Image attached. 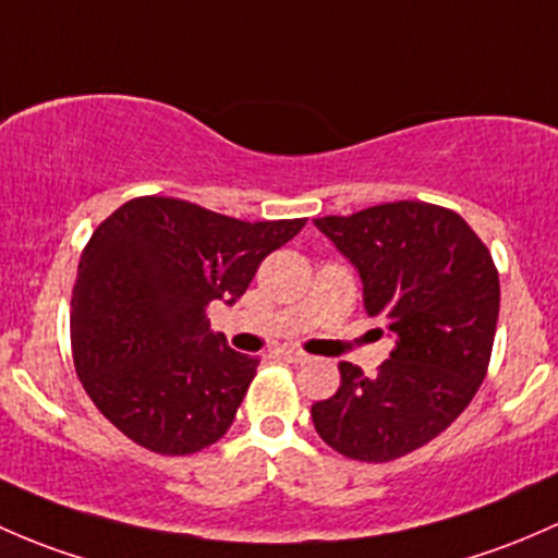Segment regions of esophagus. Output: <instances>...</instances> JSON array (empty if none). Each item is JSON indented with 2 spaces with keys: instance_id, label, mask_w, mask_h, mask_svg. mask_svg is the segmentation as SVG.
<instances>
[{
  "instance_id": "esophagus-1",
  "label": "esophagus",
  "mask_w": 558,
  "mask_h": 558,
  "mask_svg": "<svg viewBox=\"0 0 558 558\" xmlns=\"http://www.w3.org/2000/svg\"><path fill=\"white\" fill-rule=\"evenodd\" d=\"M277 354H279V357H284L287 363H303V360L308 357V354L298 352V349H277Z\"/></svg>"
}]
</instances>
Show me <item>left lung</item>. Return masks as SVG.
<instances>
[{"mask_svg":"<svg viewBox=\"0 0 558 558\" xmlns=\"http://www.w3.org/2000/svg\"><path fill=\"white\" fill-rule=\"evenodd\" d=\"M314 226L363 279L367 317L395 349L376 376L341 363V387L312 405L330 449L392 462L422 449L470 405L492 360L499 274L473 228L444 206L395 201Z\"/></svg>","mask_w":558,"mask_h":558,"instance_id":"obj_1","label":"left lung"}]
</instances>
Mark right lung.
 <instances>
[{
    "mask_svg": "<svg viewBox=\"0 0 558 558\" xmlns=\"http://www.w3.org/2000/svg\"><path fill=\"white\" fill-rule=\"evenodd\" d=\"M303 226L142 195L96 228L72 292V354L88 398L125 438L185 457L228 433L260 360L211 332L206 306L236 303Z\"/></svg>",
    "mask_w": 558,
    "mask_h": 558,
    "instance_id": "1",
    "label": "right lung"
}]
</instances>
